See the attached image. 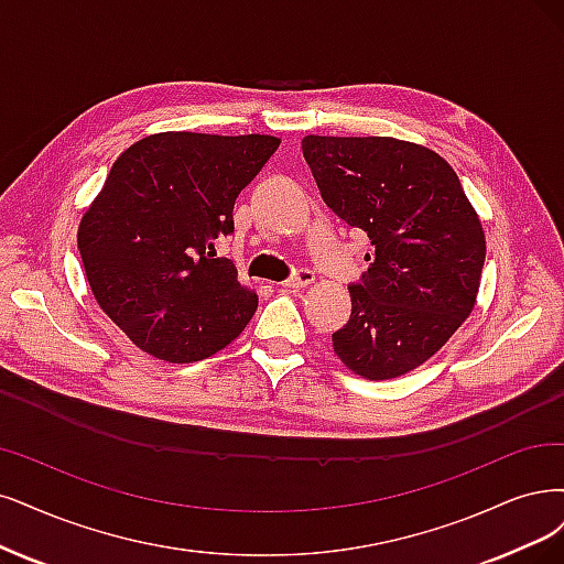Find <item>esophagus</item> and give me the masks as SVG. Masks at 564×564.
I'll use <instances>...</instances> for the list:
<instances>
[{
  "instance_id": "esophagus-1",
  "label": "esophagus",
  "mask_w": 564,
  "mask_h": 564,
  "mask_svg": "<svg viewBox=\"0 0 564 564\" xmlns=\"http://www.w3.org/2000/svg\"><path fill=\"white\" fill-rule=\"evenodd\" d=\"M314 281H316V274H314V271L300 269L293 279H288V281L283 283V288H288V290H304V288H308V285L314 283Z\"/></svg>"
}]
</instances>
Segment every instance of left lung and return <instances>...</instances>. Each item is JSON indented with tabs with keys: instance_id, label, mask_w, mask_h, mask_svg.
Instances as JSON below:
<instances>
[{
	"instance_id": "obj_1",
	"label": "left lung",
	"mask_w": 564,
	"mask_h": 564,
	"mask_svg": "<svg viewBox=\"0 0 564 564\" xmlns=\"http://www.w3.org/2000/svg\"><path fill=\"white\" fill-rule=\"evenodd\" d=\"M325 204L371 239L350 318L332 335L337 358L367 381L427 362L476 304L486 260L481 218L453 166L392 137L302 139Z\"/></svg>"
}]
</instances>
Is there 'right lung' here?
<instances>
[{
	"label": "right lung",
	"instance_id": "1",
	"mask_svg": "<svg viewBox=\"0 0 564 564\" xmlns=\"http://www.w3.org/2000/svg\"><path fill=\"white\" fill-rule=\"evenodd\" d=\"M269 134L158 132L120 153L78 223L97 304L149 356L185 365L232 344L258 308L214 241L279 149Z\"/></svg>",
	"mask_w": 564,
	"mask_h": 564
}]
</instances>
